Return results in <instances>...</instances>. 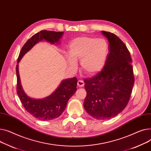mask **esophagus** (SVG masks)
Wrapping results in <instances>:
<instances>
[{
  "label": "esophagus",
  "instance_id": "esophagus-1",
  "mask_svg": "<svg viewBox=\"0 0 151 151\" xmlns=\"http://www.w3.org/2000/svg\"><path fill=\"white\" fill-rule=\"evenodd\" d=\"M84 85H85V83L83 81H82V80H79L77 82V85L79 87H83L84 86Z\"/></svg>",
  "mask_w": 151,
  "mask_h": 151
}]
</instances>
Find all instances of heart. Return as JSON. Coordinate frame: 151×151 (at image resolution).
<instances>
[{
  "label": "heart",
  "instance_id": "1",
  "mask_svg": "<svg viewBox=\"0 0 151 151\" xmlns=\"http://www.w3.org/2000/svg\"><path fill=\"white\" fill-rule=\"evenodd\" d=\"M109 46L104 38L81 37L73 40L69 45L68 63L72 68L77 67L76 60H81L82 69L93 75L103 68L107 60Z\"/></svg>",
  "mask_w": 151,
  "mask_h": 151
}]
</instances>
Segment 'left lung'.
Returning <instances> with one entry per match:
<instances>
[{"label":"left lung","mask_w":151,"mask_h":151,"mask_svg":"<svg viewBox=\"0 0 151 151\" xmlns=\"http://www.w3.org/2000/svg\"><path fill=\"white\" fill-rule=\"evenodd\" d=\"M109 45L101 71L84 80L86 96L83 107L96 119H109L125 109L130 98L134 76L130 52L116 35L102 31Z\"/></svg>","instance_id":"1"}]
</instances>
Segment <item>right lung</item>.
<instances>
[{"label":"right lung","instance_id":"obj_1","mask_svg":"<svg viewBox=\"0 0 151 151\" xmlns=\"http://www.w3.org/2000/svg\"><path fill=\"white\" fill-rule=\"evenodd\" d=\"M64 32L41 30L35 34L22 47L16 65L17 94L23 107L33 116L40 120L47 121L57 118L65 110L69 99L76 91L77 79L76 77L63 80L56 90L43 99H33L24 92L21 83L18 63L23 56L37 43L45 40L52 44H59L60 39Z\"/></svg>","mask_w":151,"mask_h":151}]
</instances>
